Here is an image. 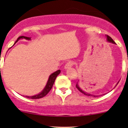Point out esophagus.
Listing matches in <instances>:
<instances>
[{"label": "esophagus", "mask_w": 128, "mask_h": 128, "mask_svg": "<svg viewBox=\"0 0 128 128\" xmlns=\"http://www.w3.org/2000/svg\"><path fill=\"white\" fill-rule=\"evenodd\" d=\"M73 65H74V62H73V61H68V62H67L66 64L65 68H70V67H72Z\"/></svg>", "instance_id": "esophagus-1"}]
</instances>
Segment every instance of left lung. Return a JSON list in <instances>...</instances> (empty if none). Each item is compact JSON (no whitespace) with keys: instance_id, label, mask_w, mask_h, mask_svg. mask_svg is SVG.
<instances>
[{"instance_id":"8db88e82","label":"left lung","mask_w":128,"mask_h":128,"mask_svg":"<svg viewBox=\"0 0 128 128\" xmlns=\"http://www.w3.org/2000/svg\"><path fill=\"white\" fill-rule=\"evenodd\" d=\"M106 37H107V41H108V42H112V43H114V44H115V43H116V42H114V41L113 40H112V38H111V37H110V36H106ZM117 84H118V83H117ZM76 87L77 88L78 90L79 91V92H81L82 93H83L84 94V95H86V96H92V97H95V98H96V97L98 96H94V95L86 93V92H83V91L80 88V87H79V86H78V84H76Z\"/></svg>"}]
</instances>
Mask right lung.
<instances>
[{"instance_id": "1", "label": "right lung", "mask_w": 128, "mask_h": 128, "mask_svg": "<svg viewBox=\"0 0 128 128\" xmlns=\"http://www.w3.org/2000/svg\"><path fill=\"white\" fill-rule=\"evenodd\" d=\"M23 38L26 40H30V38L27 37V36H20L18 38H17V41H16V42L14 44H16V42H18L19 39ZM60 72H61L60 70H57L56 72L53 73L52 74H50V75L49 78V80H48V83H47V84L45 86L44 89L43 90H42V92H40V93L36 95V96H26V98H29V99H40V98H43V97H44L45 96H46V95L48 94V92H49L50 91V90L52 89L53 85H54V82H55L56 78L57 76L60 74Z\"/></svg>"}]
</instances>
